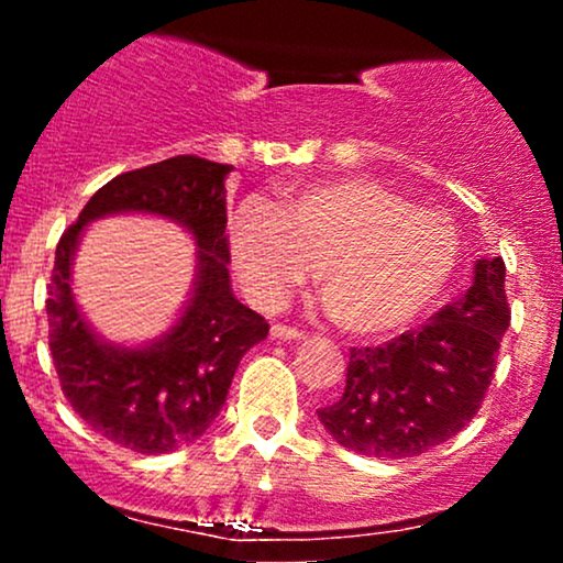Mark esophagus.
<instances>
[{
	"instance_id": "esophagus-1",
	"label": "esophagus",
	"mask_w": 563,
	"mask_h": 563,
	"mask_svg": "<svg viewBox=\"0 0 563 563\" xmlns=\"http://www.w3.org/2000/svg\"><path fill=\"white\" fill-rule=\"evenodd\" d=\"M269 335H273V339H280V341H301L303 339L301 331H296V328H290V325H280V322L269 328Z\"/></svg>"
}]
</instances>
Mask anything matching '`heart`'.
Wrapping results in <instances>:
<instances>
[{
	"mask_svg": "<svg viewBox=\"0 0 563 563\" xmlns=\"http://www.w3.org/2000/svg\"><path fill=\"white\" fill-rule=\"evenodd\" d=\"M232 262L251 299L275 307L318 267L322 307L341 331L380 335L444 294L461 241L448 214L363 177L288 187L232 219Z\"/></svg>",
	"mask_w": 563,
	"mask_h": 563,
	"instance_id": "1",
	"label": "heart"
}]
</instances>
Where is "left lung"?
I'll use <instances>...</instances> for the list:
<instances>
[{
    "mask_svg": "<svg viewBox=\"0 0 563 563\" xmlns=\"http://www.w3.org/2000/svg\"><path fill=\"white\" fill-rule=\"evenodd\" d=\"M510 325L506 264L482 256L461 299L384 346L349 349L346 386L318 418L341 448L391 461L448 442L479 410Z\"/></svg>",
    "mask_w": 563,
    "mask_h": 563,
    "instance_id": "left-lung-1",
    "label": "left lung"
}]
</instances>
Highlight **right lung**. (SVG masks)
Segmentation results:
<instances>
[{"label":"right lung","instance_id":"obj_1","mask_svg":"<svg viewBox=\"0 0 563 563\" xmlns=\"http://www.w3.org/2000/svg\"><path fill=\"white\" fill-rule=\"evenodd\" d=\"M230 164L177 156L119 174L89 198L57 243L47 288L57 378L79 418L119 448L164 455L203 437L228 399L243 354L267 339V322L238 301L230 286ZM115 213L169 218L191 232L199 249L191 299L180 318L158 340L137 347L102 340L69 288L82 232Z\"/></svg>","mask_w":563,"mask_h":563}]
</instances>
